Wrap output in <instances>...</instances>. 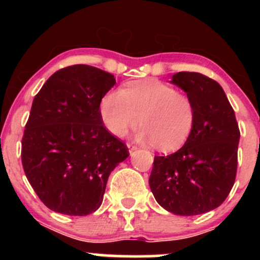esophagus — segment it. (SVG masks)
I'll list each match as a JSON object with an SVG mask.
<instances>
[{"label": "esophagus", "mask_w": 260, "mask_h": 260, "mask_svg": "<svg viewBox=\"0 0 260 260\" xmlns=\"http://www.w3.org/2000/svg\"><path fill=\"white\" fill-rule=\"evenodd\" d=\"M127 148H128V150H129V154H133L134 151H136L137 149H138V148L136 147V145L132 144V143H127Z\"/></svg>", "instance_id": "34e87169"}]
</instances>
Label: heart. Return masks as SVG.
<instances>
[{"label": "heart", "mask_w": 260, "mask_h": 260, "mask_svg": "<svg viewBox=\"0 0 260 260\" xmlns=\"http://www.w3.org/2000/svg\"><path fill=\"white\" fill-rule=\"evenodd\" d=\"M100 115L116 137H123L140 120L143 127L137 138L169 151L182 147L189 138L197 110L193 100L174 86L148 79L107 91L100 101Z\"/></svg>", "instance_id": "heart-1"}]
</instances>
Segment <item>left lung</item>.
I'll return each instance as SVG.
<instances>
[{
	"label": "left lung",
	"mask_w": 260,
	"mask_h": 260,
	"mask_svg": "<svg viewBox=\"0 0 260 260\" xmlns=\"http://www.w3.org/2000/svg\"><path fill=\"white\" fill-rule=\"evenodd\" d=\"M193 100L196 124L180 150L155 156L149 186L156 202L175 215L193 216L220 207L237 171L240 129L219 83L196 72L170 80Z\"/></svg>",
	"instance_id": "obj_1"
}]
</instances>
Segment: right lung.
Masks as SVG:
<instances>
[{
  "instance_id": "add662e5",
  "label": "right lung",
  "mask_w": 260,
  "mask_h": 260,
  "mask_svg": "<svg viewBox=\"0 0 260 260\" xmlns=\"http://www.w3.org/2000/svg\"><path fill=\"white\" fill-rule=\"evenodd\" d=\"M112 74L88 64L57 71L35 95L22 139V164L40 201L85 216L103 203L109 176L128 149L103 124L100 101Z\"/></svg>"
}]
</instances>
